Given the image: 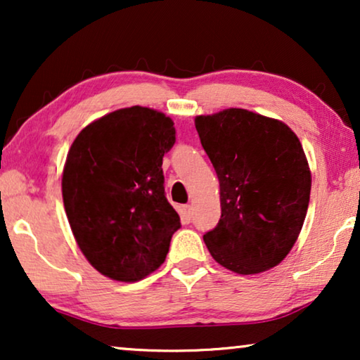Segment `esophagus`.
Segmentation results:
<instances>
[{
	"label": "esophagus",
	"instance_id": "obj_1",
	"mask_svg": "<svg viewBox=\"0 0 360 360\" xmlns=\"http://www.w3.org/2000/svg\"><path fill=\"white\" fill-rule=\"evenodd\" d=\"M181 211H184V216L185 218H191V214H193V206L191 205H184L181 206Z\"/></svg>",
	"mask_w": 360,
	"mask_h": 360
}]
</instances>
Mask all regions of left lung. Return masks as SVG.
I'll list each match as a JSON object with an SVG mask.
<instances>
[{"label":"left lung","instance_id":"left-lung-1","mask_svg":"<svg viewBox=\"0 0 360 360\" xmlns=\"http://www.w3.org/2000/svg\"><path fill=\"white\" fill-rule=\"evenodd\" d=\"M195 126L219 180L221 219L203 240L216 262L240 275L287 257L307 216L311 172L297 134L278 120L229 108Z\"/></svg>","mask_w":360,"mask_h":360}]
</instances>
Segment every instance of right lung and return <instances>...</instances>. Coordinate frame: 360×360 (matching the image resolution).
<instances>
[{
    "label": "right lung",
    "instance_id": "right-lung-1",
    "mask_svg": "<svg viewBox=\"0 0 360 360\" xmlns=\"http://www.w3.org/2000/svg\"><path fill=\"white\" fill-rule=\"evenodd\" d=\"M174 144V121L142 106L103 116L73 141L63 206L78 248L105 277L137 282L164 264L180 228L162 172Z\"/></svg>",
    "mask_w": 360,
    "mask_h": 360
}]
</instances>
